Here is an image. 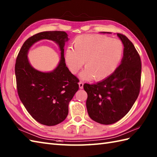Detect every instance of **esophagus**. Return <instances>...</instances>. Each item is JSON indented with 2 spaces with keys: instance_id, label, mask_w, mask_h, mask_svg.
I'll list each match as a JSON object with an SVG mask.
<instances>
[{
  "instance_id": "1",
  "label": "esophagus",
  "mask_w": 157,
  "mask_h": 157,
  "mask_svg": "<svg viewBox=\"0 0 157 157\" xmlns=\"http://www.w3.org/2000/svg\"><path fill=\"white\" fill-rule=\"evenodd\" d=\"M79 87L80 89H83V83L82 82H79Z\"/></svg>"
}]
</instances>
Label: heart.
Returning <instances> with one entry per match:
<instances>
[{"mask_svg": "<svg viewBox=\"0 0 157 157\" xmlns=\"http://www.w3.org/2000/svg\"><path fill=\"white\" fill-rule=\"evenodd\" d=\"M122 43L102 35H82L74 41V49L68 47L64 60L73 74H78L86 61V70L80 77L101 81L114 72L121 61Z\"/></svg>", "mask_w": 157, "mask_h": 157, "instance_id": "heart-1", "label": "heart"}]
</instances>
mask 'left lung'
<instances>
[{
    "instance_id": "1",
    "label": "left lung",
    "mask_w": 157,
    "mask_h": 157,
    "mask_svg": "<svg viewBox=\"0 0 157 157\" xmlns=\"http://www.w3.org/2000/svg\"><path fill=\"white\" fill-rule=\"evenodd\" d=\"M117 35L124 45L121 64L102 81L83 85L87 94L86 107L89 116L95 122L105 125L118 122L130 111L140 89L142 67L139 54L125 35Z\"/></svg>"
}]
</instances>
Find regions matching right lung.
<instances>
[{"label":"right lung","mask_w":157,"mask_h":157,"mask_svg":"<svg viewBox=\"0 0 157 157\" xmlns=\"http://www.w3.org/2000/svg\"><path fill=\"white\" fill-rule=\"evenodd\" d=\"M56 42L61 51V60L51 72L35 70L27 58L30 47L40 40ZM65 31H44L27 39L18 54L15 67L17 92L27 112L36 121L46 126L63 122L68 114V105L79 90V79L67 67L64 60V45L67 41Z\"/></svg>","instance_id":"1"}]
</instances>
